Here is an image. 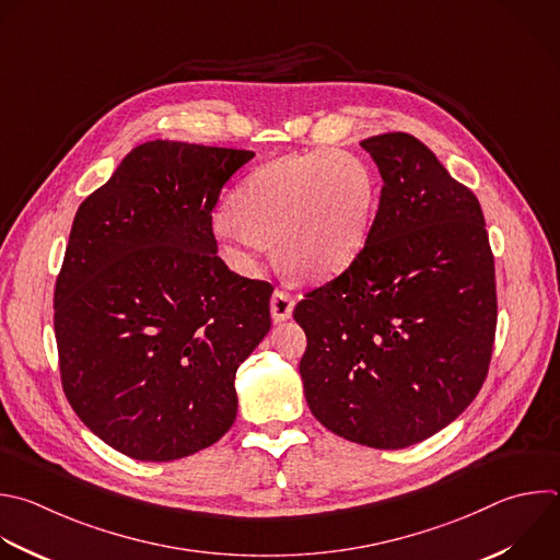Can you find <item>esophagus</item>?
<instances>
[{
    "label": "esophagus",
    "mask_w": 560,
    "mask_h": 560,
    "mask_svg": "<svg viewBox=\"0 0 560 560\" xmlns=\"http://www.w3.org/2000/svg\"><path fill=\"white\" fill-rule=\"evenodd\" d=\"M292 310H294V301L288 292L283 290H275L272 299H270V314H272V320L275 323H283L292 316Z\"/></svg>",
    "instance_id": "obj_1"
}]
</instances>
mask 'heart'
<instances>
[{"mask_svg": "<svg viewBox=\"0 0 560 560\" xmlns=\"http://www.w3.org/2000/svg\"><path fill=\"white\" fill-rule=\"evenodd\" d=\"M378 209V184L355 155L320 149L255 168L213 220L224 259L255 275L268 244L299 281H327L360 257Z\"/></svg>", "mask_w": 560, "mask_h": 560, "instance_id": "1", "label": "heart"}]
</instances>
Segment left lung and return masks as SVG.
<instances>
[{
	"label": "left lung",
	"mask_w": 560,
	"mask_h": 560,
	"mask_svg": "<svg viewBox=\"0 0 560 560\" xmlns=\"http://www.w3.org/2000/svg\"><path fill=\"white\" fill-rule=\"evenodd\" d=\"M381 207L351 268L294 307L312 416L371 448L418 444L479 394L497 327L494 259L479 200L418 138H366Z\"/></svg>",
	"instance_id": "8db88e82"
}]
</instances>
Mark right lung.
<instances>
[{
    "label": "right lung",
    "instance_id": "right-lung-1",
    "mask_svg": "<svg viewBox=\"0 0 560 560\" xmlns=\"http://www.w3.org/2000/svg\"><path fill=\"white\" fill-rule=\"evenodd\" d=\"M255 151L151 140L77 211L55 288L63 392L118 453L173 462L237 418V366L270 331L272 285L218 257L211 211Z\"/></svg>",
    "mask_w": 560,
    "mask_h": 560
}]
</instances>
